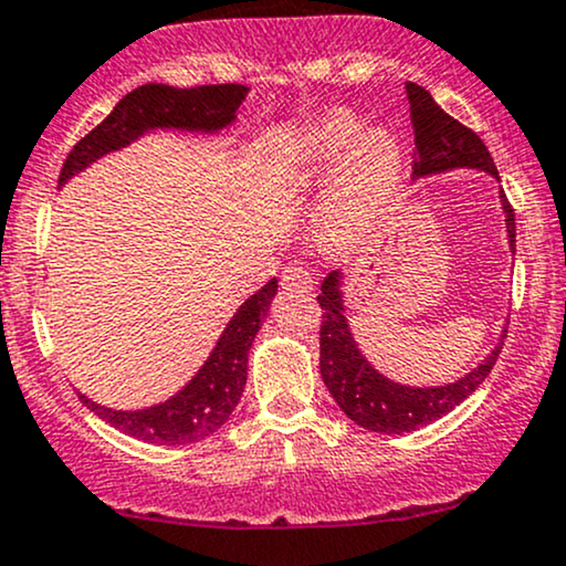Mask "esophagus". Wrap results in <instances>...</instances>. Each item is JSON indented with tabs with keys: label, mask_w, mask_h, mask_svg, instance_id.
<instances>
[{
	"label": "esophagus",
	"mask_w": 566,
	"mask_h": 566,
	"mask_svg": "<svg viewBox=\"0 0 566 566\" xmlns=\"http://www.w3.org/2000/svg\"><path fill=\"white\" fill-rule=\"evenodd\" d=\"M281 281H283V285L285 289H300V291H310L313 289V283H315V272L310 270L307 264H302V262H294V264H289L283 270V275H281Z\"/></svg>",
	"instance_id": "1"
}]
</instances>
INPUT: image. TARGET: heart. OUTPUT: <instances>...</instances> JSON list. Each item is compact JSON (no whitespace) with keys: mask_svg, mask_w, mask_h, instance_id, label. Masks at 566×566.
I'll use <instances>...</instances> for the list:
<instances>
[{"mask_svg":"<svg viewBox=\"0 0 566 566\" xmlns=\"http://www.w3.org/2000/svg\"><path fill=\"white\" fill-rule=\"evenodd\" d=\"M342 163L326 200L334 227H358L396 192L401 179V146L387 128H366L350 109H334L296 133L283 151L294 174H321Z\"/></svg>","mask_w":566,"mask_h":566,"instance_id":"heart-1","label":"heart"}]
</instances>
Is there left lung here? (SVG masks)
Segmentation results:
<instances>
[{"label": "left lung", "mask_w": 566, "mask_h": 566, "mask_svg": "<svg viewBox=\"0 0 566 566\" xmlns=\"http://www.w3.org/2000/svg\"><path fill=\"white\" fill-rule=\"evenodd\" d=\"M406 95L411 106V128H415V176H436L454 168L484 170L492 179L500 181L492 155L471 128L449 117L436 104L433 95L424 87L406 82ZM500 202L505 211L507 245L516 253V216L505 192H500ZM323 310L321 323V377L339 409L360 428L374 433H411L422 424L441 420L443 415L465 401L475 392L497 364L503 342L471 368L465 377L449 385L436 387H411L396 379H387L366 360L360 347L355 345L350 323L345 317V300H342V272L334 270L323 277L321 294H317ZM505 339V334H503Z\"/></svg>", "instance_id": "left-lung-1"}]
</instances>
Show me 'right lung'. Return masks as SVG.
<instances>
[{
    "label": "right lung",
    "mask_w": 566,
    "mask_h": 566,
    "mask_svg": "<svg viewBox=\"0 0 566 566\" xmlns=\"http://www.w3.org/2000/svg\"><path fill=\"white\" fill-rule=\"evenodd\" d=\"M249 95L245 85H200V87H170L163 82L136 87L114 106L109 117L74 144L63 163L59 187L87 165L101 160L109 151L123 149L149 130H189V133H219L234 123L240 104ZM277 294V281L262 285L249 296L230 317L219 342L198 368L192 379L168 401L146 406V409L123 411L109 409L80 396L87 409L95 411L104 422L119 433L138 438L146 443H192L216 433L243 396L249 377V350L253 336L262 328L270 313L272 296Z\"/></svg>",
    "instance_id": "right-lung-1"
}]
</instances>
